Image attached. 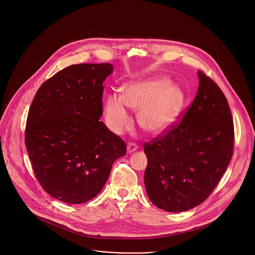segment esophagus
Masks as SVG:
<instances>
[{"label": "esophagus", "mask_w": 255, "mask_h": 255, "mask_svg": "<svg viewBox=\"0 0 255 255\" xmlns=\"http://www.w3.org/2000/svg\"><path fill=\"white\" fill-rule=\"evenodd\" d=\"M137 148H138V146H137V145H136L135 143H129V144L127 145V152H128V153H132V152H134L135 150H137Z\"/></svg>", "instance_id": "1"}]
</instances>
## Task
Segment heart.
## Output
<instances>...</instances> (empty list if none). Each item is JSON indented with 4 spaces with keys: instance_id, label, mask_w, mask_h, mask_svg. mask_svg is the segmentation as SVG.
Segmentation results:
<instances>
[{
    "instance_id": "1",
    "label": "heart",
    "mask_w": 255,
    "mask_h": 255,
    "mask_svg": "<svg viewBox=\"0 0 255 255\" xmlns=\"http://www.w3.org/2000/svg\"><path fill=\"white\" fill-rule=\"evenodd\" d=\"M185 103V94L178 86L162 78H152L123 87L122 95H109L104 112L108 127L121 134L132 124L127 107L139 112L138 122L150 134L168 130L176 121Z\"/></svg>"
}]
</instances>
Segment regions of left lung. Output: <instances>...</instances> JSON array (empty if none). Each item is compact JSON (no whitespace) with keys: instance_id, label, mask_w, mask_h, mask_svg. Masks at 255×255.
<instances>
[{"instance_id":"1","label":"left lung","mask_w":255,"mask_h":255,"mask_svg":"<svg viewBox=\"0 0 255 255\" xmlns=\"http://www.w3.org/2000/svg\"><path fill=\"white\" fill-rule=\"evenodd\" d=\"M197 96L179 124L145 143L144 184L149 200L167 212L202 204L224 174L233 154L234 126L221 89L198 70Z\"/></svg>"}]
</instances>
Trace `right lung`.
I'll use <instances>...</instances> for the list:
<instances>
[{"instance_id":"right-lung-1","label":"right lung","mask_w":255,"mask_h":255,"mask_svg":"<svg viewBox=\"0 0 255 255\" xmlns=\"http://www.w3.org/2000/svg\"><path fill=\"white\" fill-rule=\"evenodd\" d=\"M111 63L72 64L37 91L30 106L25 145L33 171L51 197L67 204L94 199L125 142L100 121L103 83Z\"/></svg>"}]
</instances>
